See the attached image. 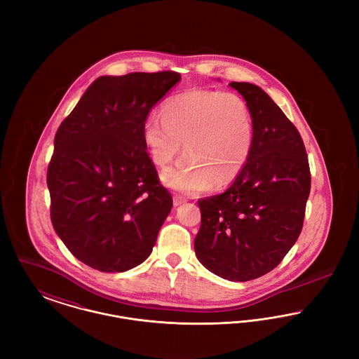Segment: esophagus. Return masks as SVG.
<instances>
[{"instance_id":"esophagus-1","label":"esophagus","mask_w":359,"mask_h":359,"mask_svg":"<svg viewBox=\"0 0 359 359\" xmlns=\"http://www.w3.org/2000/svg\"><path fill=\"white\" fill-rule=\"evenodd\" d=\"M186 202V199L184 198H182V196H173V205L175 207H177V205H183Z\"/></svg>"}]
</instances>
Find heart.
<instances>
[{"label":"heart","mask_w":359,"mask_h":359,"mask_svg":"<svg viewBox=\"0 0 359 359\" xmlns=\"http://www.w3.org/2000/svg\"><path fill=\"white\" fill-rule=\"evenodd\" d=\"M161 120L142 125V141L154 165L164 168L182 151L186 156L161 175L167 187L195 194L233 183L246 167L255 144V122L236 93L195 88L173 95L160 107Z\"/></svg>","instance_id":"b5f03b06"}]
</instances>
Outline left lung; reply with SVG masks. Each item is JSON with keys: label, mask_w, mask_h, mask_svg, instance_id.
Instances as JSON below:
<instances>
[{"label": "left lung", "mask_w": 359, "mask_h": 359, "mask_svg": "<svg viewBox=\"0 0 359 359\" xmlns=\"http://www.w3.org/2000/svg\"><path fill=\"white\" fill-rule=\"evenodd\" d=\"M249 104L255 144L249 161L223 194L201 199L194 241L201 264L230 281L271 272L299 238L311 175L300 133L258 86L231 82Z\"/></svg>", "instance_id": "obj_1"}]
</instances>
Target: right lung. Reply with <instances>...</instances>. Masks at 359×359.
<instances>
[{"instance_id":"right-lung-1","label":"right lung","mask_w":359,"mask_h":359,"mask_svg":"<svg viewBox=\"0 0 359 359\" xmlns=\"http://www.w3.org/2000/svg\"><path fill=\"white\" fill-rule=\"evenodd\" d=\"M180 79L173 71L100 76L56 132L47 172L52 224L93 269L126 272L144 262L171 212L142 125Z\"/></svg>"}]
</instances>
